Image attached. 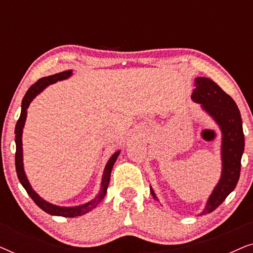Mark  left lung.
Returning <instances> with one entry per match:
<instances>
[{
    "label": "left lung",
    "instance_id": "8db88e82",
    "mask_svg": "<svg viewBox=\"0 0 253 253\" xmlns=\"http://www.w3.org/2000/svg\"><path fill=\"white\" fill-rule=\"evenodd\" d=\"M196 88L191 99L212 119L221 131V175L199 215H205L217 209L230 192L234 191L240 178L241 159L244 152V133L241 113L229 95L216 83L206 77L195 79ZM151 195L159 202L154 190ZM160 203V202H159Z\"/></svg>",
    "mask_w": 253,
    "mask_h": 253
}]
</instances>
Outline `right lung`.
<instances>
[{
	"mask_svg": "<svg viewBox=\"0 0 253 253\" xmlns=\"http://www.w3.org/2000/svg\"><path fill=\"white\" fill-rule=\"evenodd\" d=\"M72 76V71H64L60 72V74L48 76V77H43L38 81L36 84L31 86L29 91L26 92L25 96H24L22 101V112H20L19 120L17 121L16 129H15V134H16V171L17 176H18V179L20 184L24 186V189L26 190V192L29 193V196L33 199V202L37 204L38 206L40 207L41 210L44 211V212L50 214V215H56V216H64V217H75V216H81L84 215V214L88 213L89 211L95 209L98 206V204L103 199V197L106 196L107 188H108L109 181H110V174H112V169L114 167V164L119 158L121 153L120 150H117L115 153H114L112 157L109 158L108 162H107L105 169H103V174L101 178V184H100V190L94 198L89 200V202L82 204V205L77 206H58L55 205V204H51L47 200L38 195V193L34 191L32 185L29 182V178H27L25 169H24V158H23V130L24 126H25L26 117H27V108L31 105V102L33 101V99L36 98L37 95H39L41 92L43 91L47 86L51 84H55V83L58 81H64V79L70 78Z\"/></svg>",
	"mask_w": 253,
	"mask_h": 253,
	"instance_id": "1",
	"label": "right lung"
}]
</instances>
